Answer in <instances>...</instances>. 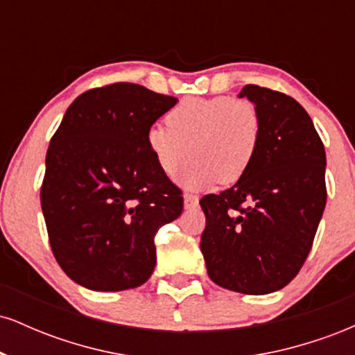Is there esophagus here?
Instances as JSON below:
<instances>
[{"mask_svg":"<svg viewBox=\"0 0 355 355\" xmlns=\"http://www.w3.org/2000/svg\"><path fill=\"white\" fill-rule=\"evenodd\" d=\"M183 202H185V209H195V207L198 205V197L197 195L187 193L185 197H183Z\"/></svg>","mask_w":355,"mask_h":355,"instance_id":"obj_1","label":"esophagus"}]
</instances>
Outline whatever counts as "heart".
Returning a JSON list of instances; mask_svg holds the SVG:
<instances>
[{
  "label": "heart",
  "mask_w": 355,
  "mask_h": 355,
  "mask_svg": "<svg viewBox=\"0 0 355 355\" xmlns=\"http://www.w3.org/2000/svg\"><path fill=\"white\" fill-rule=\"evenodd\" d=\"M165 126L146 133V146L166 177L193 157L182 185L197 190L245 177L262 140V115L254 101L230 96L187 98L166 113ZM191 153L189 154L188 152Z\"/></svg>",
  "instance_id": "obj_1"
}]
</instances>
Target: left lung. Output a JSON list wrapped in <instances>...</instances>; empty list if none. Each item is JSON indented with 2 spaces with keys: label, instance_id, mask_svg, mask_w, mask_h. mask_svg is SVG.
<instances>
[{
  "label": "left lung",
  "instance_id": "1",
  "mask_svg": "<svg viewBox=\"0 0 355 355\" xmlns=\"http://www.w3.org/2000/svg\"><path fill=\"white\" fill-rule=\"evenodd\" d=\"M262 115L259 152L242 180L205 195L200 248L215 284L248 295L280 291L299 274L327 200L325 150L292 96L245 85Z\"/></svg>",
  "mask_w": 355,
  "mask_h": 355
}]
</instances>
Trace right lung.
Instances as JSON below:
<instances>
[{
	"label": "right lung",
	"mask_w": 355,
	"mask_h": 355,
	"mask_svg": "<svg viewBox=\"0 0 355 355\" xmlns=\"http://www.w3.org/2000/svg\"><path fill=\"white\" fill-rule=\"evenodd\" d=\"M177 101L113 83L68 107L48 146L42 210L53 255L73 282L118 292L153 274L155 234L180 217L183 197L155 164L146 133Z\"/></svg>",
	"instance_id": "right-lung-1"
}]
</instances>
